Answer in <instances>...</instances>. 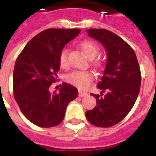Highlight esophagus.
Listing matches in <instances>:
<instances>
[{"mask_svg":"<svg viewBox=\"0 0 156 156\" xmlns=\"http://www.w3.org/2000/svg\"><path fill=\"white\" fill-rule=\"evenodd\" d=\"M87 95H88L87 93H83V92L81 91L78 93V96H79V97H85V96H87Z\"/></svg>","mask_w":156,"mask_h":156,"instance_id":"34e87169","label":"esophagus"}]
</instances>
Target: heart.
Listing matches in <instances>:
<instances>
[{"instance_id":"1","label":"heart","mask_w":156,"mask_h":156,"mask_svg":"<svg viewBox=\"0 0 156 156\" xmlns=\"http://www.w3.org/2000/svg\"><path fill=\"white\" fill-rule=\"evenodd\" d=\"M80 48L87 58H94L98 52V45L92 41H83L80 44ZM58 62L62 68L68 67V51L62 49L58 55ZM94 78V74L91 71H74L69 73L66 77V82L69 84L74 86L81 90H84L89 87V85Z\"/></svg>"}]
</instances>
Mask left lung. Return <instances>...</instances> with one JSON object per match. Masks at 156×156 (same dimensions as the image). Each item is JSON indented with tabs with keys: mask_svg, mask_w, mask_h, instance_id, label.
I'll return each instance as SVG.
<instances>
[{
	"mask_svg": "<svg viewBox=\"0 0 156 156\" xmlns=\"http://www.w3.org/2000/svg\"><path fill=\"white\" fill-rule=\"evenodd\" d=\"M86 32L104 45L107 50V63L104 76L97 85L101 94H92L97 106L85 115L97 127H111L124 119L137 99L141 83L140 68L134 51L120 37L106 29L91 28Z\"/></svg>",
	"mask_w": 156,
	"mask_h": 156,
	"instance_id": "1",
	"label": "left lung"
}]
</instances>
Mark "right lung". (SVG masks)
<instances>
[{"instance_id": "right-lung-1", "label": "right lung", "mask_w": 156, "mask_h": 156, "mask_svg": "<svg viewBox=\"0 0 156 156\" xmlns=\"http://www.w3.org/2000/svg\"><path fill=\"white\" fill-rule=\"evenodd\" d=\"M81 30L50 28L32 38L16 58L13 93L19 108L32 124L41 128L57 126L63 120L68 105L78 89L62 83L60 91L49 92L60 69L58 55Z\"/></svg>"}]
</instances>
